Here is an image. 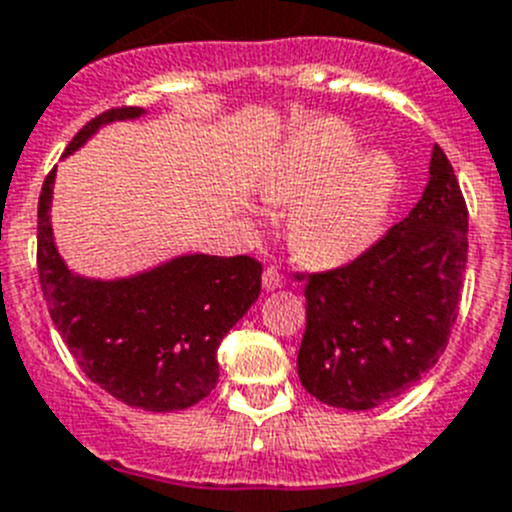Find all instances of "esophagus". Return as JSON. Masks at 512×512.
<instances>
[{
    "label": "esophagus",
    "instance_id": "esophagus-1",
    "mask_svg": "<svg viewBox=\"0 0 512 512\" xmlns=\"http://www.w3.org/2000/svg\"><path fill=\"white\" fill-rule=\"evenodd\" d=\"M262 285H265V290H275V288H283L285 285V275L280 273L278 267H267L265 275H262Z\"/></svg>",
    "mask_w": 512,
    "mask_h": 512
}]
</instances>
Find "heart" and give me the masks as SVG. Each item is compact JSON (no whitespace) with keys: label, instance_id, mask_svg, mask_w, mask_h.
<instances>
[{"label":"heart","instance_id":"b5f03b06","mask_svg":"<svg viewBox=\"0 0 512 512\" xmlns=\"http://www.w3.org/2000/svg\"><path fill=\"white\" fill-rule=\"evenodd\" d=\"M398 191V165L382 150L357 153L344 122L319 119L285 145L265 178L267 199L293 201L288 234L303 260L339 265L380 237Z\"/></svg>","mask_w":512,"mask_h":512}]
</instances>
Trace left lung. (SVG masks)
Returning a JSON list of instances; mask_svg holds the SVG:
<instances>
[{"label": "left lung", "mask_w": 512, "mask_h": 512, "mask_svg": "<svg viewBox=\"0 0 512 512\" xmlns=\"http://www.w3.org/2000/svg\"><path fill=\"white\" fill-rule=\"evenodd\" d=\"M467 204L439 145L421 201L370 250L296 273L306 296L301 385L321 403L367 411L413 388L444 354L467 270Z\"/></svg>", "instance_id": "1"}]
</instances>
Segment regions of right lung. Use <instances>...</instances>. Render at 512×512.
Segmentation results:
<instances>
[{
    "mask_svg": "<svg viewBox=\"0 0 512 512\" xmlns=\"http://www.w3.org/2000/svg\"><path fill=\"white\" fill-rule=\"evenodd\" d=\"M140 107L86 122L66 155L99 127L137 119ZM55 168L38 201V275L50 319L91 382L132 408L170 413L204 400L219 380L216 349L260 296L262 265L250 255H183L119 280L73 275L50 229Z\"/></svg>",
    "mask_w": 512,
    "mask_h": 512,
    "instance_id": "1",
    "label": "right lung"
}]
</instances>
